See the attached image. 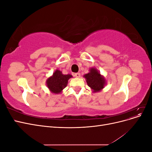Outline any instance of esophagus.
I'll list each match as a JSON object with an SVG mask.
<instances>
[{"label":"esophagus","instance_id":"esophagus-1","mask_svg":"<svg viewBox=\"0 0 152 152\" xmlns=\"http://www.w3.org/2000/svg\"><path fill=\"white\" fill-rule=\"evenodd\" d=\"M73 75H74V77H75L77 78H79L80 77V73H75L73 74Z\"/></svg>","mask_w":152,"mask_h":152}]
</instances>
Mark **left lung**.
<instances>
[{
    "label": "left lung",
    "instance_id": "8db88e82",
    "mask_svg": "<svg viewBox=\"0 0 152 152\" xmlns=\"http://www.w3.org/2000/svg\"><path fill=\"white\" fill-rule=\"evenodd\" d=\"M84 77L86 79L87 85L94 90V92L102 90L105 85L104 79L94 68H91L90 72Z\"/></svg>",
    "mask_w": 152,
    "mask_h": 152
}]
</instances>
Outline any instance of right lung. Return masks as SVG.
<instances>
[{
  "instance_id": "right-lung-1",
  "label": "right lung",
  "mask_w": 152,
  "mask_h": 152,
  "mask_svg": "<svg viewBox=\"0 0 152 152\" xmlns=\"http://www.w3.org/2000/svg\"><path fill=\"white\" fill-rule=\"evenodd\" d=\"M72 75H63L61 71L56 70L53 75L49 78L47 80V86L52 93L54 94L60 93L61 91L65 89L67 86L68 80Z\"/></svg>"
}]
</instances>
